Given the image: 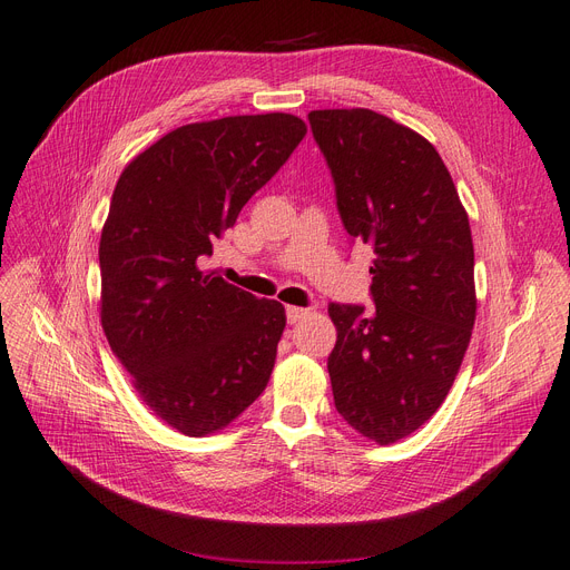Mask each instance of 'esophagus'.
Masks as SVG:
<instances>
[{
    "instance_id": "obj_1",
    "label": "esophagus",
    "mask_w": 570,
    "mask_h": 570,
    "mask_svg": "<svg viewBox=\"0 0 570 570\" xmlns=\"http://www.w3.org/2000/svg\"><path fill=\"white\" fill-rule=\"evenodd\" d=\"M308 313V308H302V306H287V323L294 325L297 321H302Z\"/></svg>"
}]
</instances>
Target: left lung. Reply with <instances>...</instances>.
Returning a JSON list of instances; mask_svg holds the SVG:
<instances>
[{"label": "left lung", "mask_w": 570, "mask_h": 570, "mask_svg": "<svg viewBox=\"0 0 570 570\" xmlns=\"http://www.w3.org/2000/svg\"><path fill=\"white\" fill-rule=\"evenodd\" d=\"M348 235L375 249V308L330 304L337 412L365 439L417 431L453 386L476 321L474 243L441 155L367 108L311 110Z\"/></svg>", "instance_id": "left-lung-1"}]
</instances>
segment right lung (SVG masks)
I'll use <instances>...</instances> for the list:
<instances>
[{"label": "right lung", "mask_w": 570, "mask_h": 570, "mask_svg": "<svg viewBox=\"0 0 570 570\" xmlns=\"http://www.w3.org/2000/svg\"><path fill=\"white\" fill-rule=\"evenodd\" d=\"M306 136L297 115H233L165 134L112 190L101 325L141 401L186 436L217 434L262 396L285 306L200 262Z\"/></svg>", "instance_id": "1"}]
</instances>
